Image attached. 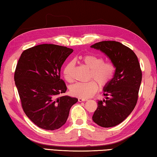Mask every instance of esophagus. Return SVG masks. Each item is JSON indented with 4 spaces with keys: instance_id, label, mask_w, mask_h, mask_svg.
<instances>
[{
    "instance_id": "esophagus-1",
    "label": "esophagus",
    "mask_w": 157,
    "mask_h": 157,
    "mask_svg": "<svg viewBox=\"0 0 157 157\" xmlns=\"http://www.w3.org/2000/svg\"><path fill=\"white\" fill-rule=\"evenodd\" d=\"M87 100L86 99H84V98H78V101H79V102H82V101H86Z\"/></svg>"
}]
</instances>
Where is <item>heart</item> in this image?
I'll return each instance as SVG.
<instances>
[{
  "mask_svg": "<svg viewBox=\"0 0 157 157\" xmlns=\"http://www.w3.org/2000/svg\"><path fill=\"white\" fill-rule=\"evenodd\" d=\"M85 66L90 70V79H93L88 82H78L70 87L71 95L80 98H88L93 95L98 90V82L101 87H105L112 80L115 73V66L113 62H104L99 56L92 54L83 56L79 58ZM74 63L69 62L65 65L62 73L65 80L68 82L73 81L72 71Z\"/></svg>",
  "mask_w": 157,
  "mask_h": 157,
  "instance_id": "obj_1",
  "label": "heart"
}]
</instances>
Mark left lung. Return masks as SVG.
<instances>
[{"label":"left lung","mask_w":157,"mask_h":157,"mask_svg":"<svg viewBox=\"0 0 157 157\" xmlns=\"http://www.w3.org/2000/svg\"><path fill=\"white\" fill-rule=\"evenodd\" d=\"M90 47L106 54L116 68L113 79L104 88L106 100L98 101L93 120L104 128L115 126L128 117L137 102L142 79L140 64L134 51L119 42H99Z\"/></svg>","instance_id":"1"}]
</instances>
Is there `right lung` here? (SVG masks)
<instances>
[{
	"label": "right lung",
	"mask_w": 157,
	"mask_h": 157,
	"mask_svg": "<svg viewBox=\"0 0 157 157\" xmlns=\"http://www.w3.org/2000/svg\"><path fill=\"white\" fill-rule=\"evenodd\" d=\"M73 50L42 44L25 50L16 65L14 81L25 113L37 126L58 129L66 123L78 99L59 96L67 89L60 78L62 64Z\"/></svg>",
	"instance_id": "obj_1"
}]
</instances>
